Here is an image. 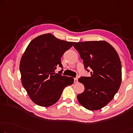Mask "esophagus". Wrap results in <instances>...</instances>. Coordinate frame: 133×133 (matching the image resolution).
Returning a JSON list of instances; mask_svg holds the SVG:
<instances>
[{"label":"esophagus","mask_w":133,"mask_h":133,"mask_svg":"<svg viewBox=\"0 0 133 133\" xmlns=\"http://www.w3.org/2000/svg\"><path fill=\"white\" fill-rule=\"evenodd\" d=\"M78 82V78H74V82L75 83H77Z\"/></svg>","instance_id":"esophagus-1"}]
</instances>
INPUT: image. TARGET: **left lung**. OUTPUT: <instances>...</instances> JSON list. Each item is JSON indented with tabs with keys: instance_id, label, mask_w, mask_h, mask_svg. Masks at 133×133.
Here are the masks:
<instances>
[{
	"instance_id": "obj_1",
	"label": "left lung",
	"mask_w": 133,
	"mask_h": 133,
	"mask_svg": "<svg viewBox=\"0 0 133 133\" xmlns=\"http://www.w3.org/2000/svg\"><path fill=\"white\" fill-rule=\"evenodd\" d=\"M73 46L91 69L90 77H81L84 91L77 96L78 102L90 110L106 106L114 98L121 84L122 67L119 57L112 45L104 41L74 42Z\"/></svg>"
}]
</instances>
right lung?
Returning <instances> with one entry per match:
<instances>
[{"mask_svg":"<svg viewBox=\"0 0 133 133\" xmlns=\"http://www.w3.org/2000/svg\"><path fill=\"white\" fill-rule=\"evenodd\" d=\"M73 44L48 33L33 39L27 46L19 70L23 86L35 104L52 106L60 99L65 87L73 84L72 77L55 73L57 66L63 68L61 57Z\"/></svg>","mask_w":133,"mask_h":133,"instance_id":"right-lung-1","label":"right lung"}]
</instances>
